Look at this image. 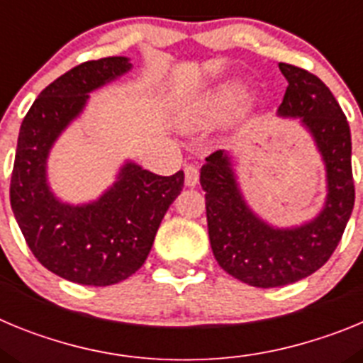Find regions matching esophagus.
Returning a JSON list of instances; mask_svg holds the SVG:
<instances>
[{
    "mask_svg": "<svg viewBox=\"0 0 363 363\" xmlns=\"http://www.w3.org/2000/svg\"><path fill=\"white\" fill-rule=\"evenodd\" d=\"M184 171H185V185H187V187H196L198 182H200V169H198L196 165H187Z\"/></svg>",
    "mask_w": 363,
    "mask_h": 363,
    "instance_id": "34e87169",
    "label": "esophagus"
}]
</instances>
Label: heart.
<instances>
[{
	"instance_id": "1",
	"label": "heart",
	"mask_w": 363,
	"mask_h": 363,
	"mask_svg": "<svg viewBox=\"0 0 363 363\" xmlns=\"http://www.w3.org/2000/svg\"><path fill=\"white\" fill-rule=\"evenodd\" d=\"M243 94V86L238 79H225L213 86L205 96H201L189 111L187 120L191 123H209L223 118Z\"/></svg>"
}]
</instances>
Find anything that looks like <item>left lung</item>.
<instances>
[{
	"instance_id": "1",
	"label": "left lung",
	"mask_w": 363,
	"mask_h": 363,
	"mask_svg": "<svg viewBox=\"0 0 363 363\" xmlns=\"http://www.w3.org/2000/svg\"><path fill=\"white\" fill-rule=\"evenodd\" d=\"M278 67L289 83L278 116L300 118L325 163L322 213L300 227L278 229L247 207L225 150L205 158L200 171L214 258L230 277L264 289L294 284L318 271L342 240L354 205L351 130L344 111L309 70L287 63Z\"/></svg>"
}]
</instances>
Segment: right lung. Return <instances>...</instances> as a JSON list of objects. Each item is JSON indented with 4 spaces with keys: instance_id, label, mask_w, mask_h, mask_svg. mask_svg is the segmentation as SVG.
Here are the masks:
<instances>
[{
    "instance_id": "obj_1",
    "label": "right lung",
    "mask_w": 363,
    "mask_h": 363,
    "mask_svg": "<svg viewBox=\"0 0 363 363\" xmlns=\"http://www.w3.org/2000/svg\"><path fill=\"white\" fill-rule=\"evenodd\" d=\"M123 56L74 67L45 86L18 136L11 205L32 255L43 267L79 285L118 284L145 264L169 205L184 189V171L158 176L136 163L99 200L62 203L47 184L50 147L85 107L89 92L130 70Z\"/></svg>"
}]
</instances>
